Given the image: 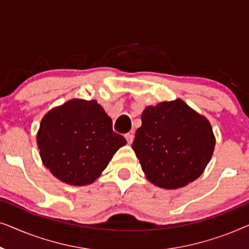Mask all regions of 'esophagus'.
Listing matches in <instances>:
<instances>
[{"mask_svg":"<svg viewBox=\"0 0 249 249\" xmlns=\"http://www.w3.org/2000/svg\"><path fill=\"white\" fill-rule=\"evenodd\" d=\"M124 137L127 139L128 144H131L132 141H134V134H132V132H128V134H125Z\"/></svg>","mask_w":249,"mask_h":249,"instance_id":"34e87169","label":"esophagus"}]
</instances>
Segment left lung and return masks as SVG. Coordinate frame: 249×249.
<instances>
[{"mask_svg": "<svg viewBox=\"0 0 249 249\" xmlns=\"http://www.w3.org/2000/svg\"><path fill=\"white\" fill-rule=\"evenodd\" d=\"M214 146L210 121L179 98L146 107L132 142L146 178L165 189L181 188L198 178Z\"/></svg>", "mask_w": 249, "mask_h": 249, "instance_id": "left-lung-1", "label": "left lung"}]
</instances>
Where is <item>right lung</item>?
I'll list each match as a JSON object with an SVG mask.
<instances>
[{
  "label": "right lung",
  "instance_id": "add662e5",
  "mask_svg": "<svg viewBox=\"0 0 249 249\" xmlns=\"http://www.w3.org/2000/svg\"><path fill=\"white\" fill-rule=\"evenodd\" d=\"M127 144L96 101L71 100L44 115L37 132L40 159L51 173L71 186L90 185L112 156Z\"/></svg>",
  "mask_w": 249,
  "mask_h": 249
}]
</instances>
